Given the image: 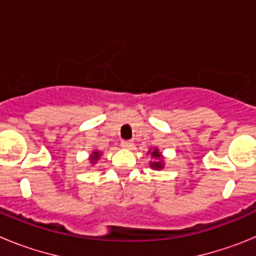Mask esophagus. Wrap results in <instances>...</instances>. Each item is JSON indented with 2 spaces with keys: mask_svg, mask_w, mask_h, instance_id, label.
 <instances>
[{
  "mask_svg": "<svg viewBox=\"0 0 256 256\" xmlns=\"http://www.w3.org/2000/svg\"><path fill=\"white\" fill-rule=\"evenodd\" d=\"M122 148H133V141H130V140H123V141H122Z\"/></svg>",
  "mask_w": 256,
  "mask_h": 256,
  "instance_id": "esophagus-1",
  "label": "esophagus"
}]
</instances>
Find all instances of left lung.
Returning <instances> with one entry per match:
<instances>
[{
	"label": "left lung",
	"instance_id": "left-lung-1",
	"mask_svg": "<svg viewBox=\"0 0 256 256\" xmlns=\"http://www.w3.org/2000/svg\"><path fill=\"white\" fill-rule=\"evenodd\" d=\"M151 155H152L154 158H158V159H159V158H160V154H159V151H158V150L152 151V154H151ZM151 166H152V168H155V169H162V164L160 162H154L152 164H151Z\"/></svg>",
	"mask_w": 256,
	"mask_h": 256
}]
</instances>
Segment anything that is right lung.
Wrapping results in <instances>:
<instances>
[{"label": "right lung", "mask_w": 256, "mask_h": 256, "mask_svg": "<svg viewBox=\"0 0 256 256\" xmlns=\"http://www.w3.org/2000/svg\"><path fill=\"white\" fill-rule=\"evenodd\" d=\"M98 158H100V154H98V152H97V151H96V152H94V155H92L91 162H96L97 159H98Z\"/></svg>", "instance_id": "1"}]
</instances>
